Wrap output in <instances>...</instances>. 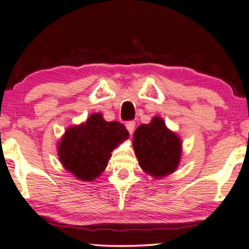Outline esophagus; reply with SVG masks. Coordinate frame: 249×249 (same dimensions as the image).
<instances>
[{"label":"esophagus","instance_id":"obj_1","mask_svg":"<svg viewBox=\"0 0 249 249\" xmlns=\"http://www.w3.org/2000/svg\"><path fill=\"white\" fill-rule=\"evenodd\" d=\"M126 128H127L129 134H133V132H134V128H135V122L134 121L127 122V123H126Z\"/></svg>","mask_w":249,"mask_h":249}]
</instances>
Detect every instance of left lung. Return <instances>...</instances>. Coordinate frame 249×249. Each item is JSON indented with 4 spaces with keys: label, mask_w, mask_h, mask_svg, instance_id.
Wrapping results in <instances>:
<instances>
[{
    "label": "left lung",
    "mask_w": 249,
    "mask_h": 249,
    "mask_svg": "<svg viewBox=\"0 0 249 249\" xmlns=\"http://www.w3.org/2000/svg\"><path fill=\"white\" fill-rule=\"evenodd\" d=\"M133 147L141 168L153 177H164L176 171L182 151L180 137L170 131L159 116L136 128Z\"/></svg>",
    "instance_id": "obj_1"
}]
</instances>
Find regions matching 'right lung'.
I'll return each mask as SVG.
<instances>
[{"mask_svg":"<svg viewBox=\"0 0 249 249\" xmlns=\"http://www.w3.org/2000/svg\"><path fill=\"white\" fill-rule=\"evenodd\" d=\"M128 139L120 122H106L99 113L85 123L67 129L58 146V155L67 171L81 181H92L105 170L110 152Z\"/></svg>","mask_w":249,"mask_h":249,"instance_id":"obj_1","label":"right lung"}]
</instances>
